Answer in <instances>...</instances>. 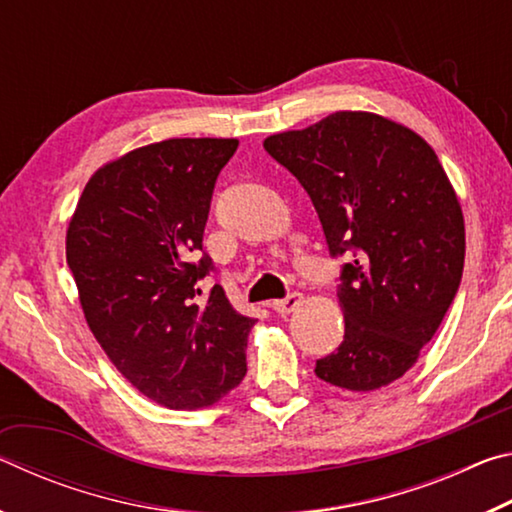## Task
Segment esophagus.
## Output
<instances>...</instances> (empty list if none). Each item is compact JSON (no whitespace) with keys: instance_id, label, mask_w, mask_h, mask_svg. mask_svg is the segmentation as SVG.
<instances>
[{"instance_id":"esophagus-1","label":"esophagus","mask_w":512,"mask_h":512,"mask_svg":"<svg viewBox=\"0 0 512 512\" xmlns=\"http://www.w3.org/2000/svg\"><path fill=\"white\" fill-rule=\"evenodd\" d=\"M300 302H302V293L293 291V293H289L287 298L273 300L271 307L277 311V314H291V311H296L300 307Z\"/></svg>"}]
</instances>
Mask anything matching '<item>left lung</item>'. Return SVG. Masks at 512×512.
<instances>
[{
  "instance_id": "8db88e82",
  "label": "left lung",
  "mask_w": 512,
  "mask_h": 512,
  "mask_svg": "<svg viewBox=\"0 0 512 512\" xmlns=\"http://www.w3.org/2000/svg\"><path fill=\"white\" fill-rule=\"evenodd\" d=\"M264 149L305 187L329 255L350 253L336 291L345 336L316 377L348 391L400 379L463 277V212L438 155L411 128L350 110L266 137Z\"/></svg>"
}]
</instances>
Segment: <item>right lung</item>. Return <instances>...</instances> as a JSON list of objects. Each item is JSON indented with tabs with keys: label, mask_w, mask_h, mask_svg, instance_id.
Instances as JSON below:
<instances>
[{
	"label": "right lung",
	"mask_w": 512,
	"mask_h": 512,
	"mask_svg": "<svg viewBox=\"0 0 512 512\" xmlns=\"http://www.w3.org/2000/svg\"><path fill=\"white\" fill-rule=\"evenodd\" d=\"M237 140L183 137L101 167L67 228V264L85 320L108 359L149 400L203 409L246 375L255 318L214 284L203 232L216 178Z\"/></svg>",
	"instance_id": "add662e5"
}]
</instances>
